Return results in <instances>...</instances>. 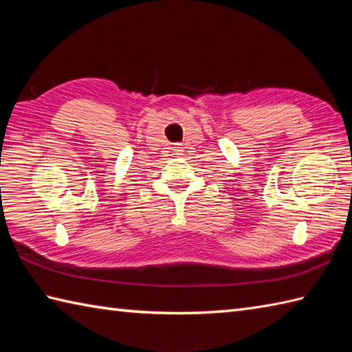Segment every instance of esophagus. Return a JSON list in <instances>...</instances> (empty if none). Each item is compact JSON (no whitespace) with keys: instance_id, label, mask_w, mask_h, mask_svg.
<instances>
[{"instance_id":"esophagus-1","label":"esophagus","mask_w":352,"mask_h":352,"mask_svg":"<svg viewBox=\"0 0 352 352\" xmlns=\"http://www.w3.org/2000/svg\"><path fill=\"white\" fill-rule=\"evenodd\" d=\"M174 154L178 157V155H182L183 154V148L180 146V145H177V146H174Z\"/></svg>"}]
</instances>
